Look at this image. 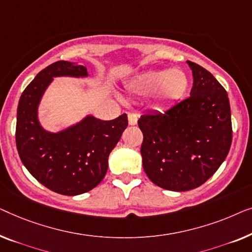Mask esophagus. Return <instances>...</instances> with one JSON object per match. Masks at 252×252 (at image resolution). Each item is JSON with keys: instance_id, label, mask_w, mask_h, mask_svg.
<instances>
[{"instance_id": "34e87169", "label": "esophagus", "mask_w": 252, "mask_h": 252, "mask_svg": "<svg viewBox=\"0 0 252 252\" xmlns=\"http://www.w3.org/2000/svg\"><path fill=\"white\" fill-rule=\"evenodd\" d=\"M127 120H129L130 126H136L138 122V116L134 114V113H130V114L127 115Z\"/></svg>"}]
</instances>
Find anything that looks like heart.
Here are the masks:
<instances>
[{"instance_id":"obj_1","label":"heart","mask_w":252,"mask_h":252,"mask_svg":"<svg viewBox=\"0 0 252 252\" xmlns=\"http://www.w3.org/2000/svg\"><path fill=\"white\" fill-rule=\"evenodd\" d=\"M189 88V79L179 68L148 70L134 77L127 86V90L137 95L155 94L158 105H170L179 100Z\"/></svg>"}]
</instances>
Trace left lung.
<instances>
[{
  "label": "left lung",
  "instance_id": "left-lung-1",
  "mask_svg": "<svg viewBox=\"0 0 252 252\" xmlns=\"http://www.w3.org/2000/svg\"><path fill=\"white\" fill-rule=\"evenodd\" d=\"M187 63L193 73L189 97L138 120L145 172L155 185L175 192L207 182L227 157L233 134L224 87L202 66Z\"/></svg>",
  "mask_w": 252,
  "mask_h": 252
}]
</instances>
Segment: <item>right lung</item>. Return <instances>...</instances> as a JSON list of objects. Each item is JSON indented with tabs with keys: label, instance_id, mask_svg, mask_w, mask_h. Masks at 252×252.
Returning <instances> with one entry per match:
<instances>
[{
	"label": "right lung",
	"instance_id": "1",
	"mask_svg": "<svg viewBox=\"0 0 252 252\" xmlns=\"http://www.w3.org/2000/svg\"><path fill=\"white\" fill-rule=\"evenodd\" d=\"M56 76H88L87 68L59 60L45 67L21 94L17 109L16 145L20 160L42 185L63 195H79L104 179L108 157L127 126L126 114L111 121L87 116L60 132L41 126L37 107Z\"/></svg>",
	"mask_w": 252,
	"mask_h": 252
}]
</instances>
